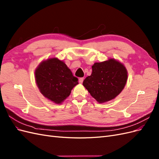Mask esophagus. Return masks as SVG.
<instances>
[{"mask_svg": "<svg viewBox=\"0 0 159 159\" xmlns=\"http://www.w3.org/2000/svg\"><path fill=\"white\" fill-rule=\"evenodd\" d=\"M84 78H80V79H79V82L80 83V84H82L83 83V81H84Z\"/></svg>", "mask_w": 159, "mask_h": 159, "instance_id": "esophagus-1", "label": "esophagus"}]
</instances>
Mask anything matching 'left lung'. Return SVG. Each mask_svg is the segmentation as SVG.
I'll return each mask as SVG.
<instances>
[{"label":"left lung","instance_id":"1","mask_svg":"<svg viewBox=\"0 0 159 159\" xmlns=\"http://www.w3.org/2000/svg\"><path fill=\"white\" fill-rule=\"evenodd\" d=\"M127 80V70L114 59L96 62L92 66V73L83 85L99 103L114 99L123 89Z\"/></svg>","mask_w":159,"mask_h":159}]
</instances>
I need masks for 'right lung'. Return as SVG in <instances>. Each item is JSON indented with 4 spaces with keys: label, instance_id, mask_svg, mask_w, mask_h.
<instances>
[{
    "label": "right lung",
    "instance_id": "right-lung-1",
    "mask_svg": "<svg viewBox=\"0 0 159 159\" xmlns=\"http://www.w3.org/2000/svg\"><path fill=\"white\" fill-rule=\"evenodd\" d=\"M35 78L41 93L57 104L68 98L78 84V79L64 62L56 57L42 61L35 71Z\"/></svg>",
    "mask_w": 159,
    "mask_h": 159
}]
</instances>
